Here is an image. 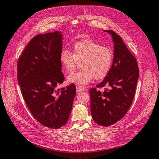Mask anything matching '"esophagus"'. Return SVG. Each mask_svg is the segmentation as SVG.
Instances as JSON below:
<instances>
[{
    "label": "esophagus",
    "mask_w": 159,
    "mask_h": 159,
    "mask_svg": "<svg viewBox=\"0 0 159 159\" xmlns=\"http://www.w3.org/2000/svg\"><path fill=\"white\" fill-rule=\"evenodd\" d=\"M76 90H77V93H80V92H82V91H84V90H85V89H84L82 86H76Z\"/></svg>",
    "instance_id": "obj_1"
}]
</instances>
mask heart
Listing matches in <instances>:
<instances>
[{
    "label": "heart",
    "mask_w": 159,
    "mask_h": 159,
    "mask_svg": "<svg viewBox=\"0 0 159 159\" xmlns=\"http://www.w3.org/2000/svg\"><path fill=\"white\" fill-rule=\"evenodd\" d=\"M72 51L63 48L59 56L62 67L66 72H72L80 63L82 70L70 74L68 82L86 85L93 78L101 80L107 75L114 60L110 48L87 39L74 44Z\"/></svg>",
    "instance_id": "b5f03b06"
}]
</instances>
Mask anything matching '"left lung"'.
Wrapping results in <instances>:
<instances>
[{
	"mask_svg": "<svg viewBox=\"0 0 159 159\" xmlns=\"http://www.w3.org/2000/svg\"><path fill=\"white\" fill-rule=\"evenodd\" d=\"M114 43L111 68L104 80L90 89V111L98 125L109 126L119 121L128 111L135 97L139 72L136 58L129 50L122 38L112 30ZM109 87L102 93L98 89Z\"/></svg>",
	"mask_w": 159,
	"mask_h": 159,
	"instance_id": "1",
	"label": "left lung"
}]
</instances>
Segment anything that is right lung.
<instances>
[{"label":"right lung","mask_w":159,"mask_h":159,"mask_svg":"<svg viewBox=\"0 0 159 159\" xmlns=\"http://www.w3.org/2000/svg\"><path fill=\"white\" fill-rule=\"evenodd\" d=\"M62 46L58 31L37 34L17 61V82L28 108L39 122L53 129L67 122L76 94L73 84L55 89L65 80L59 60Z\"/></svg>","instance_id":"obj_1"}]
</instances>
